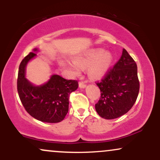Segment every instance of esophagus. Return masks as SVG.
I'll list each match as a JSON object with an SVG mask.
<instances>
[{"instance_id":"esophagus-1","label":"esophagus","mask_w":160,"mask_h":160,"mask_svg":"<svg viewBox=\"0 0 160 160\" xmlns=\"http://www.w3.org/2000/svg\"><path fill=\"white\" fill-rule=\"evenodd\" d=\"M79 86H80V88H85L86 85L85 82H83L82 81H80V82H79Z\"/></svg>"}]
</instances>
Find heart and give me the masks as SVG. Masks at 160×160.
<instances>
[{"label": "heart", "mask_w": 160, "mask_h": 160, "mask_svg": "<svg viewBox=\"0 0 160 160\" xmlns=\"http://www.w3.org/2000/svg\"><path fill=\"white\" fill-rule=\"evenodd\" d=\"M112 61L109 52L102 49H95L82 56L75 58L74 64L71 62H62V66L66 68L73 74H78L82 68H89V74L92 78L102 76L107 71Z\"/></svg>", "instance_id": "1"}]
</instances>
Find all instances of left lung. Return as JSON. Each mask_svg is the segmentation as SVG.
<instances>
[{
	"label": "left lung",
	"mask_w": 160,
	"mask_h": 160,
	"mask_svg": "<svg viewBox=\"0 0 160 160\" xmlns=\"http://www.w3.org/2000/svg\"><path fill=\"white\" fill-rule=\"evenodd\" d=\"M96 85L101 98L95 104L100 117L107 120L118 118L132 108L139 92L136 62L123 49L118 62L110 68Z\"/></svg>",
	"instance_id": "1"
}]
</instances>
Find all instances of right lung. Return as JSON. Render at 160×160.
Here are the masks:
<instances>
[{
    "label": "right lung",
    "mask_w": 160,
    "mask_h": 160,
    "mask_svg": "<svg viewBox=\"0 0 160 160\" xmlns=\"http://www.w3.org/2000/svg\"><path fill=\"white\" fill-rule=\"evenodd\" d=\"M29 52L19 68L17 90L25 111L32 117L45 122L56 123L65 119L69 105V95L78 89V82L66 80L59 75L54 74L47 83L40 86H33L25 78V66L28 62L36 56Z\"/></svg>",
    "instance_id": "obj_1"
}]
</instances>
